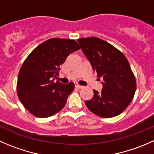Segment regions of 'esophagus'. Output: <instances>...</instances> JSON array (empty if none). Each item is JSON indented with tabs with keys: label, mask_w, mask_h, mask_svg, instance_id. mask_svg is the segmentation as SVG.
Segmentation results:
<instances>
[{
	"label": "esophagus",
	"mask_w": 154,
	"mask_h": 154,
	"mask_svg": "<svg viewBox=\"0 0 154 154\" xmlns=\"http://www.w3.org/2000/svg\"><path fill=\"white\" fill-rule=\"evenodd\" d=\"M75 87L77 88V89H82V88H83V86H80V85H79V84H75Z\"/></svg>",
	"instance_id": "1"
}]
</instances>
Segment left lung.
<instances>
[{"mask_svg":"<svg viewBox=\"0 0 154 154\" xmlns=\"http://www.w3.org/2000/svg\"><path fill=\"white\" fill-rule=\"evenodd\" d=\"M77 41L97 77L103 79L102 89L100 92L93 90L92 99L85 101L86 107L103 118L120 114L130 104L136 90V80L127 59L98 37L80 38Z\"/></svg>","mask_w":154,"mask_h":154,"instance_id":"obj_1","label":"left lung"}]
</instances>
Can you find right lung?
Listing matches in <instances>:
<instances>
[{
    "instance_id": "right-lung-1",
    "label": "right lung",
    "mask_w": 154,
    "mask_h": 154,
    "mask_svg": "<svg viewBox=\"0 0 154 154\" xmlns=\"http://www.w3.org/2000/svg\"><path fill=\"white\" fill-rule=\"evenodd\" d=\"M80 50L74 40L51 38L37 46L22 64L18 75V97L24 107L39 118L60 111L74 89L72 82L54 83L60 65L73 52Z\"/></svg>"
}]
</instances>
